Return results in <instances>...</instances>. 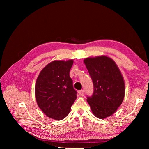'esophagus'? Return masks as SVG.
<instances>
[{
    "instance_id": "1",
    "label": "esophagus",
    "mask_w": 149,
    "mask_h": 149,
    "mask_svg": "<svg viewBox=\"0 0 149 149\" xmlns=\"http://www.w3.org/2000/svg\"><path fill=\"white\" fill-rule=\"evenodd\" d=\"M79 94L80 96H84V91L83 90H79Z\"/></svg>"
}]
</instances>
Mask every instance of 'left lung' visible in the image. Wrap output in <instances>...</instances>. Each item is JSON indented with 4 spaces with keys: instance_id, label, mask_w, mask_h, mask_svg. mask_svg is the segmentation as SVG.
Returning a JSON list of instances; mask_svg holds the SVG:
<instances>
[{
    "instance_id": "8db88e82",
    "label": "left lung",
    "mask_w": 149,
    "mask_h": 149,
    "mask_svg": "<svg viewBox=\"0 0 149 149\" xmlns=\"http://www.w3.org/2000/svg\"><path fill=\"white\" fill-rule=\"evenodd\" d=\"M84 63L93 84L92 95L87 97L93 115L100 119L112 115L124 98V81L118 66L107 56L88 58Z\"/></svg>"
}]
</instances>
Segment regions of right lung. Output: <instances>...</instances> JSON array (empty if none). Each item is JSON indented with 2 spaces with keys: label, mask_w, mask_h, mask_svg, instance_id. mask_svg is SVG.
Listing matches in <instances>:
<instances>
[{
  "label": "right lung",
  "mask_w": 149,
  "mask_h": 149,
  "mask_svg": "<svg viewBox=\"0 0 149 149\" xmlns=\"http://www.w3.org/2000/svg\"><path fill=\"white\" fill-rule=\"evenodd\" d=\"M73 60L54 61L44 67L35 85L36 102L44 114L60 120L68 115L77 98L70 70Z\"/></svg>",
  "instance_id": "1"
}]
</instances>
